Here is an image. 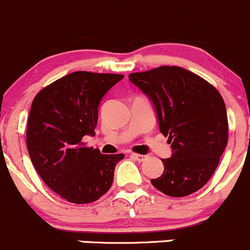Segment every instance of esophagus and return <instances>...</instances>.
<instances>
[{"mask_svg": "<svg viewBox=\"0 0 250 250\" xmlns=\"http://www.w3.org/2000/svg\"><path fill=\"white\" fill-rule=\"evenodd\" d=\"M130 156H132L134 160L139 161V162H143V161H145L146 158H147V156H146V155H140V153H134V152H132V155H130Z\"/></svg>", "mask_w": 250, "mask_h": 250, "instance_id": "1", "label": "esophagus"}]
</instances>
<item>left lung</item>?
I'll use <instances>...</instances> for the list:
<instances>
[{"label":"left lung","mask_w":250,"mask_h":250,"mask_svg":"<svg viewBox=\"0 0 250 250\" xmlns=\"http://www.w3.org/2000/svg\"><path fill=\"white\" fill-rule=\"evenodd\" d=\"M155 105L160 130L173 155L162 160L165 172L151 184L170 197L196 192L215 172L229 139L225 103L213 84L180 66L129 75Z\"/></svg>","instance_id":"1"}]
</instances>
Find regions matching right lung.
<instances>
[{"mask_svg":"<svg viewBox=\"0 0 250 250\" xmlns=\"http://www.w3.org/2000/svg\"><path fill=\"white\" fill-rule=\"evenodd\" d=\"M125 77L76 71L42 88L32 100L26 145L35 169L50 190L71 203L99 200L110 190L118 155H103L83 138L94 135L98 106Z\"/></svg>","mask_w":250,"mask_h":250,"instance_id":"add662e5","label":"right lung"}]
</instances>
